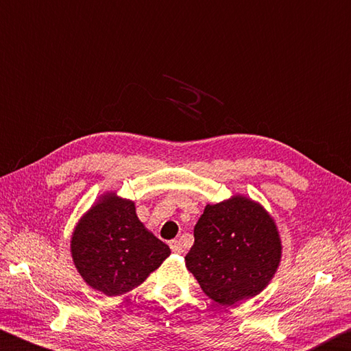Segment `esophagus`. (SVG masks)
<instances>
[{"instance_id":"obj_1","label":"esophagus","mask_w":351,"mask_h":351,"mask_svg":"<svg viewBox=\"0 0 351 351\" xmlns=\"http://www.w3.org/2000/svg\"><path fill=\"white\" fill-rule=\"evenodd\" d=\"M169 247L172 250V253L176 254H182L183 253V245L180 241H171L169 242Z\"/></svg>"}]
</instances>
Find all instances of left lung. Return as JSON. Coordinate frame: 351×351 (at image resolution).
<instances>
[{"label":"left lung","instance_id":"1","mask_svg":"<svg viewBox=\"0 0 351 351\" xmlns=\"http://www.w3.org/2000/svg\"><path fill=\"white\" fill-rule=\"evenodd\" d=\"M280 257L274 219L257 202L232 195L205 206L185 261L206 296L230 306L257 296L274 278Z\"/></svg>","mask_w":351,"mask_h":351}]
</instances>
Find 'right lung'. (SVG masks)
<instances>
[{"instance_id": "add662e5", "label": "right lung", "mask_w": 351, "mask_h": 351, "mask_svg": "<svg viewBox=\"0 0 351 351\" xmlns=\"http://www.w3.org/2000/svg\"><path fill=\"white\" fill-rule=\"evenodd\" d=\"M71 254L86 284L120 296L143 284L171 250L145 228L132 200L106 193L78 220Z\"/></svg>"}]
</instances>
